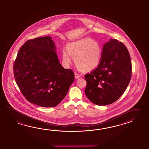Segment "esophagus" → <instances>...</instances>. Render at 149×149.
Instances as JSON below:
<instances>
[{"label":"esophagus","instance_id":"1","mask_svg":"<svg viewBox=\"0 0 149 149\" xmlns=\"http://www.w3.org/2000/svg\"><path fill=\"white\" fill-rule=\"evenodd\" d=\"M75 77L76 79H79V77H80V75L79 74H77V72H75Z\"/></svg>","mask_w":149,"mask_h":149}]
</instances>
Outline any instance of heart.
Wrapping results in <instances>:
<instances>
[{
  "instance_id": "obj_1",
  "label": "heart",
  "mask_w": 149,
  "mask_h": 149,
  "mask_svg": "<svg viewBox=\"0 0 149 149\" xmlns=\"http://www.w3.org/2000/svg\"><path fill=\"white\" fill-rule=\"evenodd\" d=\"M67 50L62 52L63 60L66 64L72 61L71 56L75 58L78 68L89 71L95 68L100 62L101 49L99 43L89 38H85L69 44Z\"/></svg>"
}]
</instances>
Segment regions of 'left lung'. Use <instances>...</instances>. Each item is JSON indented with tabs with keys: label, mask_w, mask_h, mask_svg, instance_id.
<instances>
[{
	"label": "left lung",
	"mask_w": 149,
	"mask_h": 149,
	"mask_svg": "<svg viewBox=\"0 0 149 149\" xmlns=\"http://www.w3.org/2000/svg\"><path fill=\"white\" fill-rule=\"evenodd\" d=\"M132 64L127 49L122 42L111 39L102 48L97 67L85 75V92L93 103L112 104L123 95L131 78Z\"/></svg>",
	"instance_id": "1"
}]
</instances>
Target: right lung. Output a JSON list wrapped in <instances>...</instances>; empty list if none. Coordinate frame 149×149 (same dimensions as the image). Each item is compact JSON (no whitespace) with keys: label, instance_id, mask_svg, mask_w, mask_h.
<instances>
[{"label":"right lung","instance_id":"1","mask_svg":"<svg viewBox=\"0 0 149 149\" xmlns=\"http://www.w3.org/2000/svg\"><path fill=\"white\" fill-rule=\"evenodd\" d=\"M49 36L27 40L13 65L17 85L30 102L44 107L58 105L75 79L72 69H64Z\"/></svg>","mask_w":149,"mask_h":149}]
</instances>
